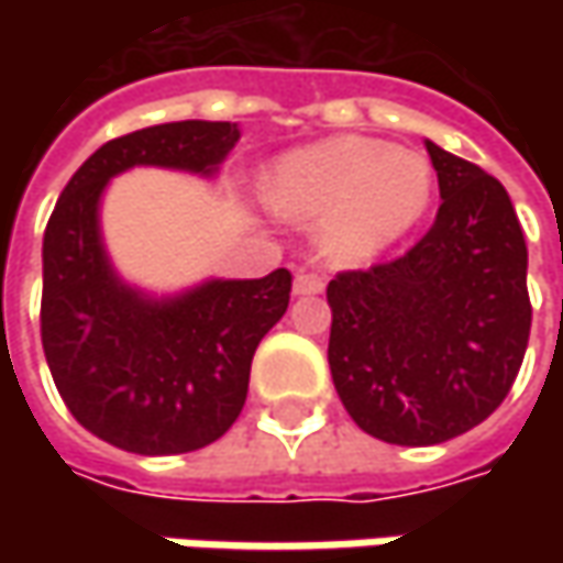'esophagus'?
I'll return each mask as SVG.
<instances>
[{
    "label": "esophagus",
    "mask_w": 563,
    "mask_h": 563,
    "mask_svg": "<svg viewBox=\"0 0 563 563\" xmlns=\"http://www.w3.org/2000/svg\"><path fill=\"white\" fill-rule=\"evenodd\" d=\"M325 291V278L319 272H297L294 278V294H322Z\"/></svg>",
    "instance_id": "34e87169"
}]
</instances>
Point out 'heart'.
Here are the masks:
<instances>
[{
    "instance_id": "1",
    "label": "heart",
    "mask_w": 563,
    "mask_h": 563,
    "mask_svg": "<svg viewBox=\"0 0 563 563\" xmlns=\"http://www.w3.org/2000/svg\"><path fill=\"white\" fill-rule=\"evenodd\" d=\"M263 197L285 219H322V250L341 266H360L420 222L432 168L410 150L332 137L285 156L266 175Z\"/></svg>"
}]
</instances>
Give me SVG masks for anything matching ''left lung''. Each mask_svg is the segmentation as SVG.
<instances>
[{"mask_svg": "<svg viewBox=\"0 0 563 563\" xmlns=\"http://www.w3.org/2000/svg\"><path fill=\"white\" fill-rule=\"evenodd\" d=\"M442 206L398 260L329 282V366L363 432L439 444L498 410L530 344L527 241L508 190L426 141Z\"/></svg>", "mask_w": 563, "mask_h": 563, "instance_id": "left-lung-1", "label": "left lung"}]
</instances>
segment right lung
<instances>
[{"mask_svg":"<svg viewBox=\"0 0 563 563\" xmlns=\"http://www.w3.org/2000/svg\"><path fill=\"white\" fill-rule=\"evenodd\" d=\"M231 121H168L102 143L43 234L40 338L55 388L84 429L134 454H185L222 439L247 400L256 344L285 316L291 272L209 282L168 303L124 288L99 244L97 203L131 165L212 172Z\"/></svg>","mask_w":563,"mask_h":563,"instance_id":"add662e5","label":"right lung"}]
</instances>
